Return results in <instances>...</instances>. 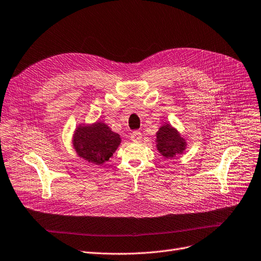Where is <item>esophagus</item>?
I'll list each match as a JSON object with an SVG mask.
<instances>
[{"label": "esophagus", "instance_id": "34e87169", "mask_svg": "<svg viewBox=\"0 0 261 261\" xmlns=\"http://www.w3.org/2000/svg\"><path fill=\"white\" fill-rule=\"evenodd\" d=\"M141 139V133L139 130H134L130 134V140L134 142H138Z\"/></svg>", "mask_w": 261, "mask_h": 261}]
</instances>
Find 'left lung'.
Returning <instances> with one entry per match:
<instances>
[{"mask_svg":"<svg viewBox=\"0 0 261 261\" xmlns=\"http://www.w3.org/2000/svg\"><path fill=\"white\" fill-rule=\"evenodd\" d=\"M156 137H158L156 147L160 153L167 159L173 158L176 154H181L185 149V140L169 124L163 125L160 130L156 133Z\"/></svg>","mask_w":261,"mask_h":261,"instance_id":"1","label":"left lung"}]
</instances>
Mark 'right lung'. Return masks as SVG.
Segmentation results:
<instances>
[{"mask_svg": "<svg viewBox=\"0 0 261 261\" xmlns=\"http://www.w3.org/2000/svg\"><path fill=\"white\" fill-rule=\"evenodd\" d=\"M120 142V135L99 122L91 126H79L74 136V147L78 155L96 165L109 161Z\"/></svg>", "mask_w": 261, "mask_h": 261, "instance_id": "right-lung-1", "label": "right lung"}]
</instances>
